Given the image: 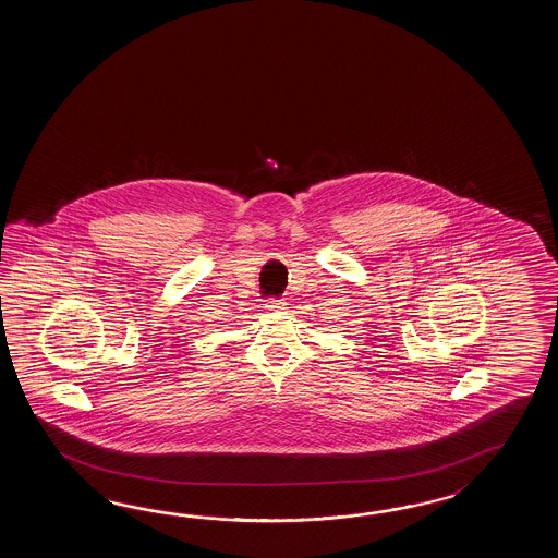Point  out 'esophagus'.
I'll use <instances>...</instances> for the list:
<instances>
[{
	"label": "esophagus",
	"mask_w": 558,
	"mask_h": 558,
	"mask_svg": "<svg viewBox=\"0 0 558 558\" xmlns=\"http://www.w3.org/2000/svg\"><path fill=\"white\" fill-rule=\"evenodd\" d=\"M284 305H287V303H284L283 299H269V301H267V308H269V311H281V308H284Z\"/></svg>",
	"instance_id": "obj_1"
}]
</instances>
